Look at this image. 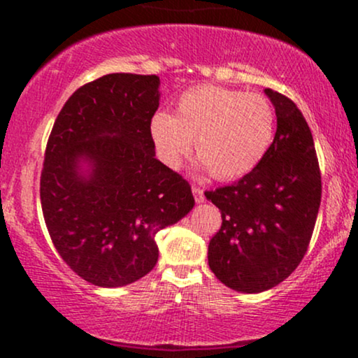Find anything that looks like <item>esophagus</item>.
Returning a JSON list of instances; mask_svg holds the SVG:
<instances>
[{
	"label": "esophagus",
	"instance_id": "obj_1",
	"mask_svg": "<svg viewBox=\"0 0 358 358\" xmlns=\"http://www.w3.org/2000/svg\"><path fill=\"white\" fill-rule=\"evenodd\" d=\"M192 192H193V196H195V202H196V203H202L203 200H205V195H203V190H202V188L193 187V188H192Z\"/></svg>",
	"mask_w": 358,
	"mask_h": 358
}]
</instances>
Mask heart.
I'll list each match as a JSON object with an SVG mask.
<instances>
[{"instance_id":"heart-1","label":"heart","mask_w":358,"mask_h":358,"mask_svg":"<svg viewBox=\"0 0 358 358\" xmlns=\"http://www.w3.org/2000/svg\"><path fill=\"white\" fill-rule=\"evenodd\" d=\"M276 113L259 92L202 84L176 99L175 113L158 110L150 121V136L158 158L178 168L195 141L196 156L217 180L250 173L273 145Z\"/></svg>"}]
</instances>
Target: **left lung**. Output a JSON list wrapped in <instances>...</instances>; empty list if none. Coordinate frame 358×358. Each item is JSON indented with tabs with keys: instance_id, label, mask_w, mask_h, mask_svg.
<instances>
[{
	"instance_id": "8db88e82",
	"label": "left lung",
	"mask_w": 358,
	"mask_h": 358,
	"mask_svg": "<svg viewBox=\"0 0 358 358\" xmlns=\"http://www.w3.org/2000/svg\"><path fill=\"white\" fill-rule=\"evenodd\" d=\"M278 117L273 145L239 182L205 192L222 213L208 266L241 293H261L289 276L313 236L322 175L306 119L293 101L266 89Z\"/></svg>"
}]
</instances>
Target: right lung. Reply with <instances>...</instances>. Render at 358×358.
Instances as JSON below:
<instances>
[{
    "label": "right lung",
    "instance_id": "1",
    "mask_svg": "<svg viewBox=\"0 0 358 358\" xmlns=\"http://www.w3.org/2000/svg\"><path fill=\"white\" fill-rule=\"evenodd\" d=\"M158 89L156 76L99 77L69 97L48 138L45 224L60 257L94 286L146 276L158 261L156 234L195 205L187 180L155 156Z\"/></svg>",
    "mask_w": 358,
    "mask_h": 358
}]
</instances>
